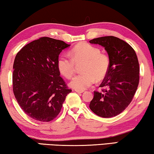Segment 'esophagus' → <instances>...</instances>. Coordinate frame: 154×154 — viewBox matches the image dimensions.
<instances>
[{
    "label": "esophagus",
    "instance_id": "esophagus-1",
    "mask_svg": "<svg viewBox=\"0 0 154 154\" xmlns=\"http://www.w3.org/2000/svg\"><path fill=\"white\" fill-rule=\"evenodd\" d=\"M75 91L79 93V94H82V93L84 92V91L83 90H79V89H75Z\"/></svg>",
    "mask_w": 154,
    "mask_h": 154
}]
</instances>
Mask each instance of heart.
I'll use <instances>...</instances> for the list:
<instances>
[{
    "label": "heart",
    "instance_id": "b5f03b06",
    "mask_svg": "<svg viewBox=\"0 0 154 154\" xmlns=\"http://www.w3.org/2000/svg\"><path fill=\"white\" fill-rule=\"evenodd\" d=\"M69 56L61 55L57 60L58 69L67 79L74 75L76 65L81 66L82 74L73 78L69 85L75 89L89 87L95 80L101 81L110 69V60L107 54L102 53L98 48L87 43L75 45L70 50Z\"/></svg>",
    "mask_w": 154,
    "mask_h": 154
}]
</instances>
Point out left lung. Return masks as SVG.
Returning <instances> with one entry per match:
<instances>
[{"label":"left lung","mask_w":154,"mask_h":154,"mask_svg":"<svg viewBox=\"0 0 154 154\" xmlns=\"http://www.w3.org/2000/svg\"><path fill=\"white\" fill-rule=\"evenodd\" d=\"M89 42L104 47L110 60L109 71L100 85L102 91H94L89 108L100 117H113L128 106L137 91L140 72L137 54L127 42L114 36Z\"/></svg>","instance_id":"1"}]
</instances>
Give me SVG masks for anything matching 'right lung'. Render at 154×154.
I'll use <instances>...</instances> for the list:
<instances>
[{"mask_svg":"<svg viewBox=\"0 0 154 154\" xmlns=\"http://www.w3.org/2000/svg\"><path fill=\"white\" fill-rule=\"evenodd\" d=\"M63 41L41 37L17 52L14 63L13 91L20 108L35 120L49 122L61 110L65 97L72 92L60 76L57 60Z\"/></svg>","mask_w":154,"mask_h":154,"instance_id":"obj_1","label":"right lung"}]
</instances>
